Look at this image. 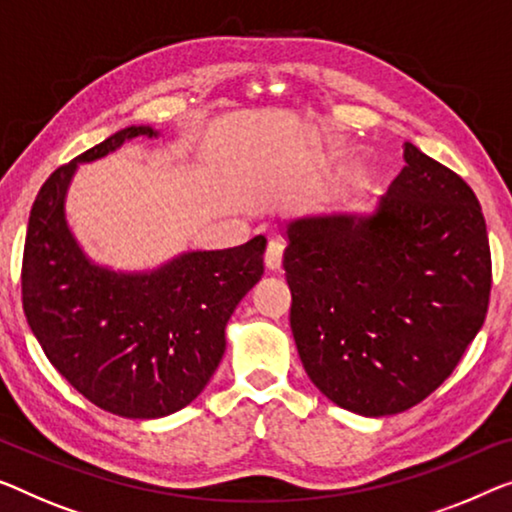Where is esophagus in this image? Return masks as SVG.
<instances>
[{
    "label": "esophagus",
    "instance_id": "34e87169",
    "mask_svg": "<svg viewBox=\"0 0 512 512\" xmlns=\"http://www.w3.org/2000/svg\"><path fill=\"white\" fill-rule=\"evenodd\" d=\"M282 250H285V246H282L280 241H271L269 246H266V253H264L266 269H269V271L280 269V266H282Z\"/></svg>",
    "mask_w": 512,
    "mask_h": 512
}]
</instances>
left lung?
Segmentation results:
<instances>
[{
	"instance_id": "1",
	"label": "left lung",
	"mask_w": 512,
	"mask_h": 512,
	"mask_svg": "<svg viewBox=\"0 0 512 512\" xmlns=\"http://www.w3.org/2000/svg\"><path fill=\"white\" fill-rule=\"evenodd\" d=\"M285 232L289 324L326 398L388 416L453 375L492 292L485 218L460 174L404 142L375 216L301 218Z\"/></svg>"
}]
</instances>
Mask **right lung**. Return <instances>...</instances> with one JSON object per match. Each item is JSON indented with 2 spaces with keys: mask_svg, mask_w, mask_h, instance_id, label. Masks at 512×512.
<instances>
[{
  "mask_svg": "<svg viewBox=\"0 0 512 512\" xmlns=\"http://www.w3.org/2000/svg\"><path fill=\"white\" fill-rule=\"evenodd\" d=\"M131 126L57 167L38 190L22 255V308L55 370L96 407L160 418L193 402L225 352V324L264 273L266 239L188 253L144 276L89 264L64 220L75 165L117 149Z\"/></svg>",
  "mask_w": 512,
  "mask_h": 512,
  "instance_id": "1",
  "label": "right lung"
}]
</instances>
